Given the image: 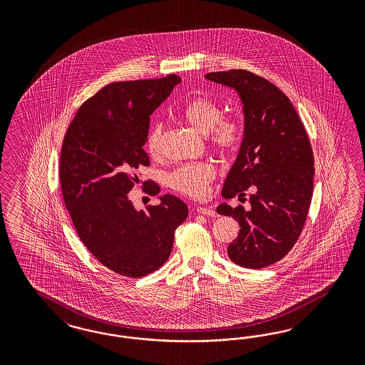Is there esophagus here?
<instances>
[{
    "mask_svg": "<svg viewBox=\"0 0 365 365\" xmlns=\"http://www.w3.org/2000/svg\"><path fill=\"white\" fill-rule=\"evenodd\" d=\"M197 212L202 215H209V217H218V214L210 207H197Z\"/></svg>",
    "mask_w": 365,
    "mask_h": 365,
    "instance_id": "esophagus-1",
    "label": "esophagus"
}]
</instances>
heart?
Returning a JSON list of instances; mask_svg holds the SVG:
<instances>
[{
	"label": "heart",
	"instance_id": "1",
	"mask_svg": "<svg viewBox=\"0 0 365 365\" xmlns=\"http://www.w3.org/2000/svg\"><path fill=\"white\" fill-rule=\"evenodd\" d=\"M180 118L199 133H207L210 148L220 154L230 153L242 139V120L234 115L223 116L221 106L209 96L190 100L180 110ZM163 139L165 128L156 123L145 136V150L151 158H159L163 153ZM215 174V168L207 162L187 163L168 175V183L179 194L199 198L206 192Z\"/></svg>",
	"mask_w": 365,
	"mask_h": 365
}]
</instances>
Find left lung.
Masks as SVG:
<instances>
[{
	"label": "left lung",
	"mask_w": 365,
	"mask_h": 365,
	"mask_svg": "<svg viewBox=\"0 0 365 365\" xmlns=\"http://www.w3.org/2000/svg\"><path fill=\"white\" fill-rule=\"evenodd\" d=\"M206 78L238 91L245 113L241 150L222 197L242 202L249 191L250 207L218 206L241 227L227 253L237 265L262 269L292 250L307 221L314 175L309 138L292 101L269 80L245 69Z\"/></svg>",
	"instance_id": "8db88e82"
}]
</instances>
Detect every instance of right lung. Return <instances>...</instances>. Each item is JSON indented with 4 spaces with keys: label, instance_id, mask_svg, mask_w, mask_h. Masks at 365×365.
<instances>
[{
    "label": "right lung",
    "instance_id": "obj_1",
    "mask_svg": "<svg viewBox=\"0 0 365 365\" xmlns=\"http://www.w3.org/2000/svg\"><path fill=\"white\" fill-rule=\"evenodd\" d=\"M180 81L177 75L107 84L86 100L68 125L60 155V183L78 238L116 274L147 276L168 259L183 200L166 194L159 205L135 210L128 192L148 166L143 150L150 116ZM148 195L160 192L151 182Z\"/></svg>",
    "mask_w": 365,
    "mask_h": 365
}]
</instances>
